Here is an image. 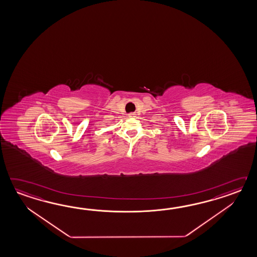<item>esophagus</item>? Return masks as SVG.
I'll return each instance as SVG.
<instances>
[{
	"label": "esophagus",
	"mask_w": 257,
	"mask_h": 257,
	"mask_svg": "<svg viewBox=\"0 0 257 257\" xmlns=\"http://www.w3.org/2000/svg\"><path fill=\"white\" fill-rule=\"evenodd\" d=\"M128 115H130L131 117H134V116H135V114H134V113H131Z\"/></svg>",
	"instance_id": "1"
}]
</instances>
